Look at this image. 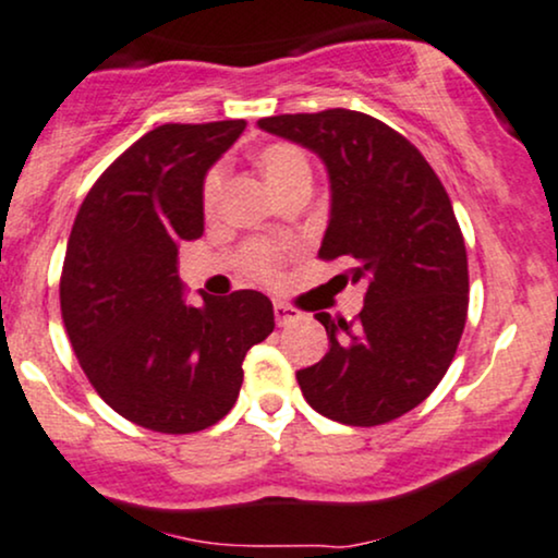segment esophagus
Wrapping results in <instances>:
<instances>
[{"mask_svg": "<svg viewBox=\"0 0 558 558\" xmlns=\"http://www.w3.org/2000/svg\"><path fill=\"white\" fill-rule=\"evenodd\" d=\"M272 312H275V322H278V327L293 325V322L301 319L299 308L296 306H288V304H283V301H275Z\"/></svg>", "mask_w": 558, "mask_h": 558, "instance_id": "1", "label": "esophagus"}]
</instances>
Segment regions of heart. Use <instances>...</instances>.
I'll use <instances>...</instances> for the list:
<instances>
[{
	"label": "heart",
	"instance_id": "1",
	"mask_svg": "<svg viewBox=\"0 0 558 558\" xmlns=\"http://www.w3.org/2000/svg\"><path fill=\"white\" fill-rule=\"evenodd\" d=\"M257 166L259 171L265 173L267 184H270L278 194L291 190L296 181L312 177L306 153L293 143H270L259 147ZM220 184H223V169H220V166H213L203 179V207L207 213L215 210V205H218ZM241 265H244V270L250 272L252 278L272 280L280 267V252L267 244H252L246 246L244 254H241Z\"/></svg>",
	"mask_w": 558,
	"mask_h": 558
}]
</instances>
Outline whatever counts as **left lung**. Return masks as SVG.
<instances>
[{"instance_id": "obj_1", "label": "left lung", "mask_w": 558, "mask_h": 558, "mask_svg": "<svg viewBox=\"0 0 558 558\" xmlns=\"http://www.w3.org/2000/svg\"><path fill=\"white\" fill-rule=\"evenodd\" d=\"M259 126L325 160L332 210L319 259L366 280L353 319L314 314L330 351L296 372L301 392L340 424H389L434 392L465 330L468 252L449 194L418 147L368 113H280Z\"/></svg>"}]
</instances>
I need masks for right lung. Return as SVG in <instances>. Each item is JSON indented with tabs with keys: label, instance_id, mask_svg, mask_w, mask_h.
<instances>
[{
	"label": "right lung",
	"instance_id": "obj_1",
	"mask_svg": "<svg viewBox=\"0 0 558 558\" xmlns=\"http://www.w3.org/2000/svg\"><path fill=\"white\" fill-rule=\"evenodd\" d=\"M244 126H156L100 173L72 226L59 280L72 351L106 405L150 432L218 424L246 351L275 327L259 291L181 299L179 246L203 236V179Z\"/></svg>",
	"mask_w": 558,
	"mask_h": 558
}]
</instances>
